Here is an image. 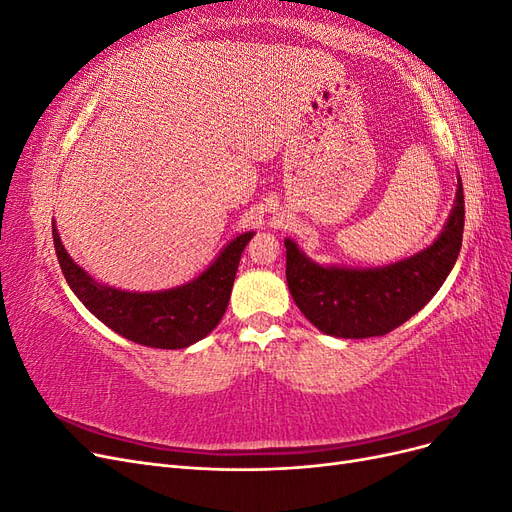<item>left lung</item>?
Wrapping results in <instances>:
<instances>
[{
	"instance_id": "1",
	"label": "left lung",
	"mask_w": 512,
	"mask_h": 512,
	"mask_svg": "<svg viewBox=\"0 0 512 512\" xmlns=\"http://www.w3.org/2000/svg\"><path fill=\"white\" fill-rule=\"evenodd\" d=\"M463 185L451 215L425 250L384 267L318 265L292 239L286 245V282L303 316L322 333L363 339L391 333L431 301L455 267L463 237Z\"/></svg>"
}]
</instances>
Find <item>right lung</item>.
Instances as JSON below:
<instances>
[{"label": "right lung", "mask_w": 512, "mask_h": 512, "mask_svg": "<svg viewBox=\"0 0 512 512\" xmlns=\"http://www.w3.org/2000/svg\"><path fill=\"white\" fill-rule=\"evenodd\" d=\"M254 232L228 241L194 280L156 292H132L94 280L66 252L53 220V243L61 273L79 301L108 329L134 344L164 350L188 348L207 337L222 320L241 252Z\"/></svg>", "instance_id": "obj_1"}]
</instances>
